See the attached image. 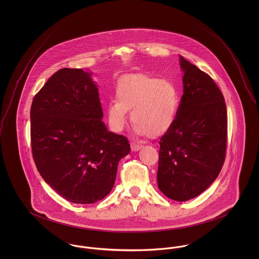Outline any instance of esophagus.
I'll return each mask as SVG.
<instances>
[{
  "label": "esophagus",
  "mask_w": 259,
  "mask_h": 259,
  "mask_svg": "<svg viewBox=\"0 0 259 259\" xmlns=\"http://www.w3.org/2000/svg\"><path fill=\"white\" fill-rule=\"evenodd\" d=\"M131 148H132L133 151H138V150H140L141 148H143V146L140 145V144H137V143H132Z\"/></svg>",
  "instance_id": "esophagus-1"
}]
</instances>
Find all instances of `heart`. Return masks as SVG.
Segmentation results:
<instances>
[{"mask_svg": "<svg viewBox=\"0 0 259 259\" xmlns=\"http://www.w3.org/2000/svg\"><path fill=\"white\" fill-rule=\"evenodd\" d=\"M115 99L106 106V115L113 132H121L128 111L135 131L139 135L157 138L174 125L181 104L177 85L167 79L147 75H128L115 85Z\"/></svg>", "mask_w": 259, "mask_h": 259, "instance_id": "b5f03b06", "label": "heart"}]
</instances>
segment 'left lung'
<instances>
[{"label":"left lung","mask_w":259,"mask_h":259,"mask_svg":"<svg viewBox=\"0 0 259 259\" xmlns=\"http://www.w3.org/2000/svg\"><path fill=\"white\" fill-rule=\"evenodd\" d=\"M184 95L172 127L159 142L157 185L177 201L203 192L225 159L227 112L214 80L181 57Z\"/></svg>","instance_id":"left-lung-1"}]
</instances>
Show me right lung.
I'll return each mask as SVG.
<instances>
[{
    "label": "right lung",
    "instance_id": "right-lung-1",
    "mask_svg": "<svg viewBox=\"0 0 259 259\" xmlns=\"http://www.w3.org/2000/svg\"><path fill=\"white\" fill-rule=\"evenodd\" d=\"M98 87L81 69H62L34 97L31 146L37 170L61 196L94 203L111 192L125 137L103 122Z\"/></svg>",
    "mask_w": 259,
    "mask_h": 259
}]
</instances>
